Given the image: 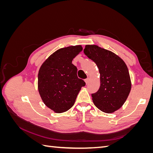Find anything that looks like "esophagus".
Wrapping results in <instances>:
<instances>
[{
  "mask_svg": "<svg viewBox=\"0 0 153 153\" xmlns=\"http://www.w3.org/2000/svg\"><path fill=\"white\" fill-rule=\"evenodd\" d=\"M89 78H86V79H85V82L86 84H88V82H89Z\"/></svg>",
  "mask_w": 153,
  "mask_h": 153,
  "instance_id": "esophagus-1",
  "label": "esophagus"
}]
</instances>
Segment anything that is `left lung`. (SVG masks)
Segmentation results:
<instances>
[{
    "instance_id": "obj_1",
    "label": "left lung",
    "mask_w": 153,
    "mask_h": 153,
    "mask_svg": "<svg viewBox=\"0 0 153 153\" xmlns=\"http://www.w3.org/2000/svg\"><path fill=\"white\" fill-rule=\"evenodd\" d=\"M84 52L96 63L100 74V89L91 94L93 103L102 112L113 113L121 107L131 91L127 66L116 54L97 45H86Z\"/></svg>"
}]
</instances>
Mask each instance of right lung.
Wrapping results in <instances>:
<instances>
[{
  "instance_id": "obj_1",
  "label": "right lung",
  "mask_w": 153,
  "mask_h": 153,
  "mask_svg": "<svg viewBox=\"0 0 153 153\" xmlns=\"http://www.w3.org/2000/svg\"><path fill=\"white\" fill-rule=\"evenodd\" d=\"M82 50L81 45L59 49L41 65L38 91L45 105L56 113L70 109L85 82L77 76L73 59Z\"/></svg>"
}]
</instances>
